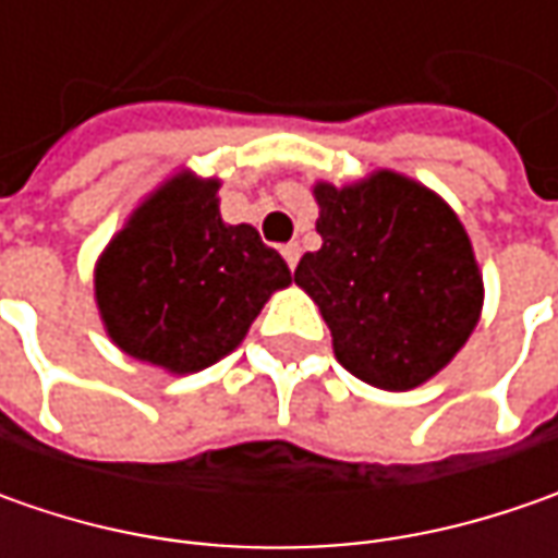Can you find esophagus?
Here are the masks:
<instances>
[{"instance_id":"34e87169","label":"esophagus","mask_w":558,"mask_h":558,"mask_svg":"<svg viewBox=\"0 0 558 558\" xmlns=\"http://www.w3.org/2000/svg\"><path fill=\"white\" fill-rule=\"evenodd\" d=\"M282 257H286V264H289L291 269L298 267V257H301V247L294 245V242H289V245H282Z\"/></svg>"}]
</instances>
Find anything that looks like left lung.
<instances>
[{
	"instance_id": "obj_1",
	"label": "left lung",
	"mask_w": 558,
	"mask_h": 558,
	"mask_svg": "<svg viewBox=\"0 0 558 558\" xmlns=\"http://www.w3.org/2000/svg\"><path fill=\"white\" fill-rule=\"evenodd\" d=\"M319 251L294 282L319 307L338 363L381 391L425 385L460 354L484 307L469 232L453 207L395 170L313 183Z\"/></svg>"
}]
</instances>
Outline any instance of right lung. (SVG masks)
I'll return each mask as SVG.
<instances>
[{
  "label": "right lung",
  "mask_w": 558,
  "mask_h": 558,
  "mask_svg": "<svg viewBox=\"0 0 558 558\" xmlns=\"http://www.w3.org/2000/svg\"><path fill=\"white\" fill-rule=\"evenodd\" d=\"M220 180L180 170L148 192L96 260L108 338L170 375L202 373L245 341L291 269L247 223L220 217Z\"/></svg>",
  "instance_id": "1"
}]
</instances>
